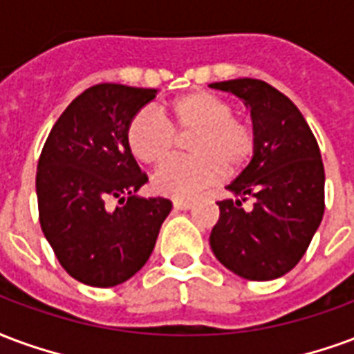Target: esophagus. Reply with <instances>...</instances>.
Listing matches in <instances>:
<instances>
[{"instance_id": "34e87169", "label": "esophagus", "mask_w": 354, "mask_h": 354, "mask_svg": "<svg viewBox=\"0 0 354 354\" xmlns=\"http://www.w3.org/2000/svg\"><path fill=\"white\" fill-rule=\"evenodd\" d=\"M190 207H192V202H188V200H174L175 211H187Z\"/></svg>"}]
</instances>
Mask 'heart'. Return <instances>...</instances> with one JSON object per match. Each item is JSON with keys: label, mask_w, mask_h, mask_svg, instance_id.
Returning <instances> with one entry per match:
<instances>
[{"label": "heart", "mask_w": 354, "mask_h": 354, "mask_svg": "<svg viewBox=\"0 0 354 354\" xmlns=\"http://www.w3.org/2000/svg\"><path fill=\"white\" fill-rule=\"evenodd\" d=\"M167 122L151 109L138 111L126 126V143L136 160L158 166L177 147V136L188 139L192 156L169 160L152 177V188L162 196L187 200L202 188L215 185L223 171L237 175L251 164L257 152V131L234 115L221 95L196 90L164 107Z\"/></svg>", "instance_id": "1"}]
</instances>
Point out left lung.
Masks as SVG:
<instances>
[{"label":"left lung","mask_w":354,"mask_h":354,"mask_svg":"<svg viewBox=\"0 0 354 354\" xmlns=\"http://www.w3.org/2000/svg\"><path fill=\"white\" fill-rule=\"evenodd\" d=\"M243 100L257 131L251 164L216 202L209 243L223 266L249 281L277 279L308 251L324 215V166L313 131L285 94L259 79L209 84ZM252 200V207L244 203Z\"/></svg>","instance_id":"left-lung-1"}]
</instances>
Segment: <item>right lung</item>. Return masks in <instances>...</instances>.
I'll use <instances>...</instances> for the list:
<instances>
[{"label":"right lung","mask_w":354,"mask_h":354,"mask_svg":"<svg viewBox=\"0 0 354 354\" xmlns=\"http://www.w3.org/2000/svg\"><path fill=\"white\" fill-rule=\"evenodd\" d=\"M154 88L102 82L69 103L37 164L41 230L62 268L84 285L128 281L151 257L171 211L166 198H136L149 177L126 143V126Z\"/></svg>","instance_id":"add662e5"}]
</instances>
